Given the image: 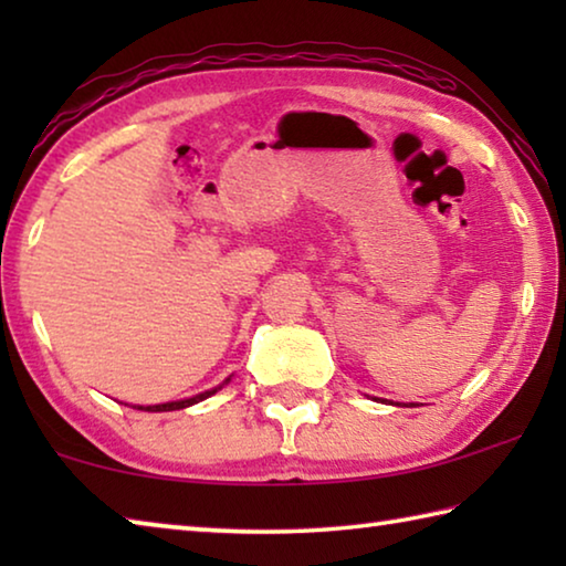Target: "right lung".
Masks as SVG:
<instances>
[{
    "instance_id": "obj_1",
    "label": "right lung",
    "mask_w": 566,
    "mask_h": 566,
    "mask_svg": "<svg viewBox=\"0 0 566 566\" xmlns=\"http://www.w3.org/2000/svg\"><path fill=\"white\" fill-rule=\"evenodd\" d=\"M229 381V379H227ZM219 389V387H217ZM217 389H209V391H202V395L191 397V399H181V401H167V405H155V407H137V409H147V411H171V409H185V407H191L197 405V401H202L207 397H212Z\"/></svg>"
}]
</instances>
